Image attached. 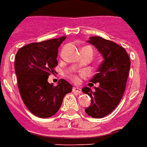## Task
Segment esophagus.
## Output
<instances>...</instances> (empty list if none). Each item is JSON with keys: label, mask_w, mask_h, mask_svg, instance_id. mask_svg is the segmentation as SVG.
Segmentation results:
<instances>
[{"label": "esophagus", "mask_w": 147, "mask_h": 147, "mask_svg": "<svg viewBox=\"0 0 147 147\" xmlns=\"http://www.w3.org/2000/svg\"><path fill=\"white\" fill-rule=\"evenodd\" d=\"M73 92H77V93H81L82 92V89L78 87H74L73 88Z\"/></svg>", "instance_id": "34e87169"}]
</instances>
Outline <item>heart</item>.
<instances>
[{
    "label": "heart",
    "instance_id": "obj_1",
    "mask_svg": "<svg viewBox=\"0 0 147 147\" xmlns=\"http://www.w3.org/2000/svg\"><path fill=\"white\" fill-rule=\"evenodd\" d=\"M85 75V72H81V73L79 74V76H80V77H84ZM69 78L71 79L74 82H75V83H78V82H79V81H80V78H79L78 76L75 75V74H72V75L69 76Z\"/></svg>",
    "mask_w": 147,
    "mask_h": 147
}]
</instances>
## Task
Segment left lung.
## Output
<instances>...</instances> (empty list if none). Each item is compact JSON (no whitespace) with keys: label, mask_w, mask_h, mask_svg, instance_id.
<instances>
[{"label":"left lung","mask_w":147,"mask_h":147,"mask_svg":"<svg viewBox=\"0 0 147 147\" xmlns=\"http://www.w3.org/2000/svg\"><path fill=\"white\" fill-rule=\"evenodd\" d=\"M88 42L98 50L105 60L90 81L94 84L98 82V87H94L93 91L89 87L82 88V92L91 97V105L85 112L93 118H103L113 112L121 100L131 61L125 49L112 41L92 36Z\"/></svg>","instance_id":"left-lung-1"}]
</instances>
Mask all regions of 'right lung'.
<instances>
[{"mask_svg":"<svg viewBox=\"0 0 147 147\" xmlns=\"http://www.w3.org/2000/svg\"><path fill=\"white\" fill-rule=\"evenodd\" d=\"M65 36L33 42L19 50L15 59V71L23 101L32 114L48 118L59 111L72 85L64 79L54 86L47 82L58 65L59 47Z\"/></svg>","mask_w":147,"mask_h":147,"instance_id":"1","label":"right lung"}]
</instances>
